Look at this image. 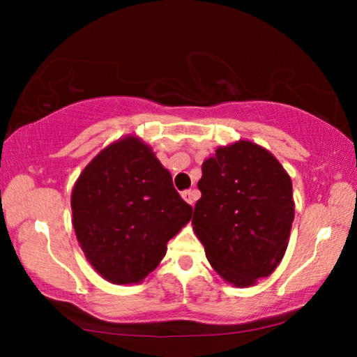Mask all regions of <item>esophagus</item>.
I'll list each match as a JSON object with an SVG mask.
<instances>
[{
    "mask_svg": "<svg viewBox=\"0 0 357 357\" xmlns=\"http://www.w3.org/2000/svg\"><path fill=\"white\" fill-rule=\"evenodd\" d=\"M181 195H183V198L184 200L189 203V204H195V202H197V198H198V193L195 192V190H184L183 193H181Z\"/></svg>",
    "mask_w": 357,
    "mask_h": 357,
    "instance_id": "obj_1",
    "label": "esophagus"
}]
</instances>
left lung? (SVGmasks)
<instances>
[{"label": "left lung", "mask_w": 357, "mask_h": 357, "mask_svg": "<svg viewBox=\"0 0 357 357\" xmlns=\"http://www.w3.org/2000/svg\"><path fill=\"white\" fill-rule=\"evenodd\" d=\"M202 170L193 229L217 273L250 287L273 274L287 250L294 219L291 179L269 151L250 142L215 149Z\"/></svg>", "instance_id": "1"}]
</instances>
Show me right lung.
Returning a JSON list of instances; mask_svg holds the SVG:
<instances>
[{
  "mask_svg": "<svg viewBox=\"0 0 357 357\" xmlns=\"http://www.w3.org/2000/svg\"><path fill=\"white\" fill-rule=\"evenodd\" d=\"M72 223L88 261L112 283H138L192 217L172 174L149 146L129 137L84 168L70 198Z\"/></svg>",
  "mask_w": 357,
  "mask_h": 357,
  "instance_id": "right-lung-1",
  "label": "right lung"
}]
</instances>
